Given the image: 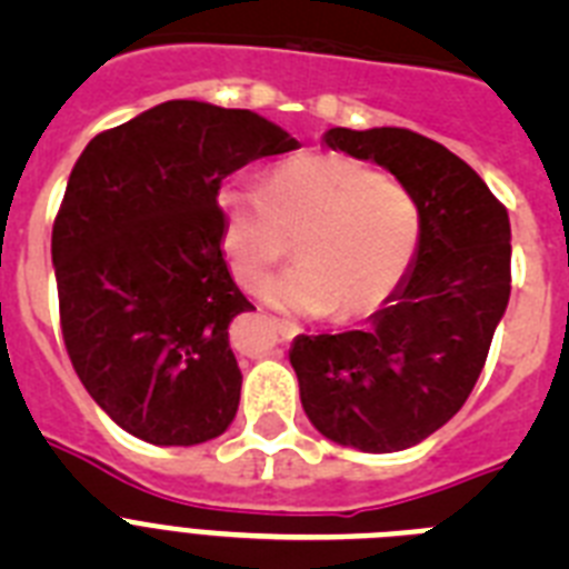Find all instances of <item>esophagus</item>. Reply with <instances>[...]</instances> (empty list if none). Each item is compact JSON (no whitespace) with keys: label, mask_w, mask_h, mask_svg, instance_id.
<instances>
[{"label":"esophagus","mask_w":569,"mask_h":569,"mask_svg":"<svg viewBox=\"0 0 569 569\" xmlns=\"http://www.w3.org/2000/svg\"><path fill=\"white\" fill-rule=\"evenodd\" d=\"M273 325H276V330H279V336L284 341H290L293 339V336H299V325H293V321H284V319H273Z\"/></svg>","instance_id":"1"}]
</instances>
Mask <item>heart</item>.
<instances>
[{"label":"heart","mask_w":569,"mask_h":569,"mask_svg":"<svg viewBox=\"0 0 569 569\" xmlns=\"http://www.w3.org/2000/svg\"><path fill=\"white\" fill-rule=\"evenodd\" d=\"M219 210L222 248L241 288L253 290L293 239L299 261L264 296L296 313H373L401 284L421 241L410 188L341 153L284 159L264 188L224 184Z\"/></svg>","instance_id":"obj_1"}]
</instances>
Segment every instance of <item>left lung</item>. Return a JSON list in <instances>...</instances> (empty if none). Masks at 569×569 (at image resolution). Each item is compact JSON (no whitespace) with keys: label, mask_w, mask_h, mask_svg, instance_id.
I'll use <instances>...</instances> for the list:
<instances>
[{"label":"left lung","mask_w":569,"mask_h":569,"mask_svg":"<svg viewBox=\"0 0 569 569\" xmlns=\"http://www.w3.org/2000/svg\"><path fill=\"white\" fill-rule=\"evenodd\" d=\"M325 144L405 182L421 241L365 330L296 336L290 365L321 436L396 453L453 419L479 381L510 299V219L470 164L413 130L330 128Z\"/></svg>","instance_id":"8db88e82"}]
</instances>
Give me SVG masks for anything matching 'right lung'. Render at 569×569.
<instances>
[{
  "label": "right lung",
  "mask_w": 569,
  "mask_h": 569,
  "mask_svg": "<svg viewBox=\"0 0 569 569\" xmlns=\"http://www.w3.org/2000/svg\"><path fill=\"white\" fill-rule=\"evenodd\" d=\"M299 148L253 110L173 99L93 136L53 222L59 319L90 399L136 439L190 447L239 410L230 321L253 310L222 256L219 188Z\"/></svg>",
  "instance_id": "right-lung-1"
}]
</instances>
